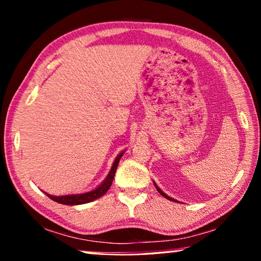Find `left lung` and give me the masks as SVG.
<instances>
[{
  "label": "left lung",
  "mask_w": 261,
  "mask_h": 261,
  "mask_svg": "<svg viewBox=\"0 0 261 261\" xmlns=\"http://www.w3.org/2000/svg\"><path fill=\"white\" fill-rule=\"evenodd\" d=\"M154 183V185H155V188H156V190H158V192L159 193H160L161 194V196H163V197H165L166 198V199H168V200H171V201H177V200H176V199H174V198H171V197H169V196H168V194H166L165 192H163L162 191V190L160 189V188H159L158 187V185H156V183L155 182H153Z\"/></svg>",
  "instance_id": "obj_1"
}]
</instances>
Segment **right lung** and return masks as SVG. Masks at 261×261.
<instances>
[{
	"instance_id": "obj_1",
	"label": "right lung",
	"mask_w": 261,
	"mask_h": 261,
	"mask_svg": "<svg viewBox=\"0 0 261 261\" xmlns=\"http://www.w3.org/2000/svg\"><path fill=\"white\" fill-rule=\"evenodd\" d=\"M124 152L125 151H122L116 158H115V160L113 162V166H112V168H110V171L108 173L107 177H106L102 180V182H101L98 185V187L94 188L93 190H90V191L83 192V193L64 194V196H53V194L45 192L46 196L49 197L51 200L59 202V204L69 205V206L87 204V202H91V201H93L95 199H98V198H100V197H102L103 194L108 191L110 185H112V183H113V179H114L115 173H116L118 162H120L121 158H122L123 154H124Z\"/></svg>"
}]
</instances>
